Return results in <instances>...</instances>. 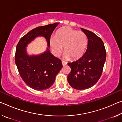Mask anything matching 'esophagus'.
I'll return each mask as SVG.
<instances>
[{"label":"esophagus","instance_id":"1","mask_svg":"<svg viewBox=\"0 0 122 122\" xmlns=\"http://www.w3.org/2000/svg\"><path fill=\"white\" fill-rule=\"evenodd\" d=\"M62 64L63 66H65L67 64V62L65 61H62Z\"/></svg>","mask_w":122,"mask_h":122}]
</instances>
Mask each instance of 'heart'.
Wrapping results in <instances>:
<instances>
[{"instance_id":"b5f03b06","label":"heart","mask_w":122,"mask_h":122,"mask_svg":"<svg viewBox=\"0 0 122 122\" xmlns=\"http://www.w3.org/2000/svg\"><path fill=\"white\" fill-rule=\"evenodd\" d=\"M50 44L56 56L61 53L64 47V58L69 59L71 56L76 59L81 57L85 51L87 37L83 32L65 27L56 32L55 38L51 39Z\"/></svg>"}]
</instances>
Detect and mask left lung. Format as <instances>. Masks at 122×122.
I'll use <instances>...</instances> for the list:
<instances>
[{
  "instance_id": "obj_1",
  "label": "left lung",
  "mask_w": 122,
  "mask_h": 122,
  "mask_svg": "<svg viewBox=\"0 0 122 122\" xmlns=\"http://www.w3.org/2000/svg\"><path fill=\"white\" fill-rule=\"evenodd\" d=\"M81 29L88 38L87 49L81 57L68 63L71 68L68 82L77 90L86 89L97 82L106 60V51L102 39L92 32Z\"/></svg>"
}]
</instances>
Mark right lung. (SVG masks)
<instances>
[{
  "label": "right lung",
  "instance_id": "1",
  "mask_svg": "<svg viewBox=\"0 0 122 122\" xmlns=\"http://www.w3.org/2000/svg\"><path fill=\"white\" fill-rule=\"evenodd\" d=\"M59 23L40 26L33 29L21 38L16 46L15 62L20 76L30 88L44 90L53 85L57 74L62 68L61 60L50 52V38ZM38 36L46 39L48 48L38 55L28 54L26 47Z\"/></svg>",
  "mask_w": 122,
  "mask_h": 122
}]
</instances>
